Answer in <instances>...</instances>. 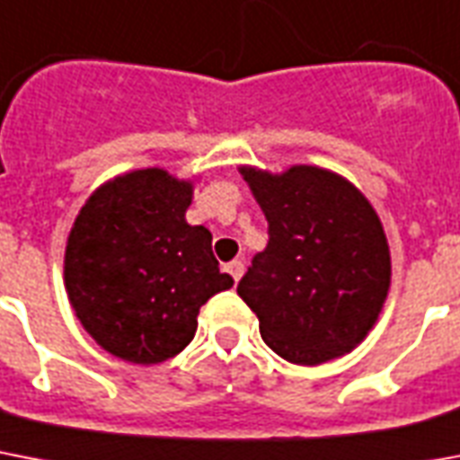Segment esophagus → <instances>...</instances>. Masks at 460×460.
Instances as JSON below:
<instances>
[{
    "mask_svg": "<svg viewBox=\"0 0 460 460\" xmlns=\"http://www.w3.org/2000/svg\"><path fill=\"white\" fill-rule=\"evenodd\" d=\"M226 270L233 275L234 282H240V278L244 275V263H242V261H230V263L226 266Z\"/></svg>",
    "mask_w": 460,
    "mask_h": 460,
    "instance_id": "obj_1",
    "label": "esophagus"
}]
</instances>
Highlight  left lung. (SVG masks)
Masks as SVG:
<instances>
[{
	"label": "left lung",
	"mask_w": 460,
	"mask_h": 460,
	"mask_svg": "<svg viewBox=\"0 0 460 460\" xmlns=\"http://www.w3.org/2000/svg\"><path fill=\"white\" fill-rule=\"evenodd\" d=\"M268 220L237 294L275 354L321 366L354 351L377 323L392 259L380 216L354 182L318 166H240Z\"/></svg>",
	"instance_id": "1"
}]
</instances>
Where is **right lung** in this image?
I'll use <instances>...</instances> for the list:
<instances>
[{
	"label": "right lung",
	"mask_w": 460,
	"mask_h": 460,
	"mask_svg": "<svg viewBox=\"0 0 460 460\" xmlns=\"http://www.w3.org/2000/svg\"><path fill=\"white\" fill-rule=\"evenodd\" d=\"M194 180L139 168L106 180L73 223L64 285L80 325L128 363L154 366L180 354L199 308L233 288L211 252V233L190 226Z\"/></svg>",
	"instance_id": "add662e5"
}]
</instances>
